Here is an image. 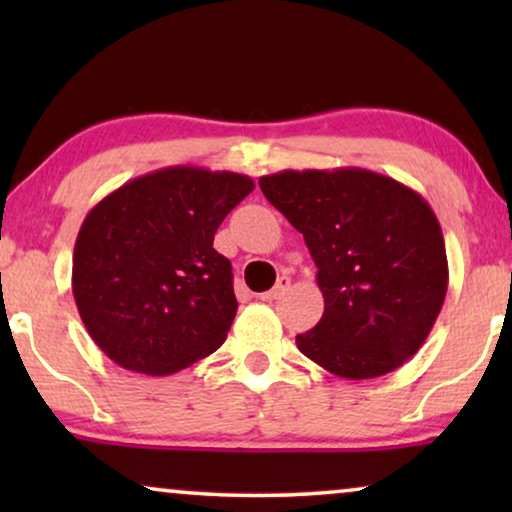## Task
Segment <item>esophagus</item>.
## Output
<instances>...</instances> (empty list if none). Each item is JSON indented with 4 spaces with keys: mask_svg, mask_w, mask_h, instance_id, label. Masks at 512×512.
<instances>
[{
    "mask_svg": "<svg viewBox=\"0 0 512 512\" xmlns=\"http://www.w3.org/2000/svg\"><path fill=\"white\" fill-rule=\"evenodd\" d=\"M289 286H291V277H286V275H282V277H279V279H277V284H275V286H272V289H270V291H265V293H261V296H258V298H261V300H265V303H272V300H277L279 296H282V293H284L286 289H289Z\"/></svg>",
    "mask_w": 512,
    "mask_h": 512,
    "instance_id": "1",
    "label": "esophagus"
}]
</instances>
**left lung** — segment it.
<instances>
[{
	"label": "left lung",
	"mask_w": 512,
	"mask_h": 512,
	"mask_svg": "<svg viewBox=\"0 0 512 512\" xmlns=\"http://www.w3.org/2000/svg\"><path fill=\"white\" fill-rule=\"evenodd\" d=\"M258 186L317 265L324 314L296 335L300 352L345 380L401 368L429 338L450 277L429 202L361 167L284 170Z\"/></svg>",
	"instance_id": "8db88e82"
}]
</instances>
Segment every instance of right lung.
<instances>
[{
	"label": "right lung",
	"instance_id": "add662e5",
	"mask_svg": "<svg viewBox=\"0 0 512 512\" xmlns=\"http://www.w3.org/2000/svg\"><path fill=\"white\" fill-rule=\"evenodd\" d=\"M254 191L247 174L174 165L116 188L81 223L72 291L95 345L163 377L216 352L237 312L233 265L214 235Z\"/></svg>",
	"mask_w": 512,
	"mask_h": 512
}]
</instances>
